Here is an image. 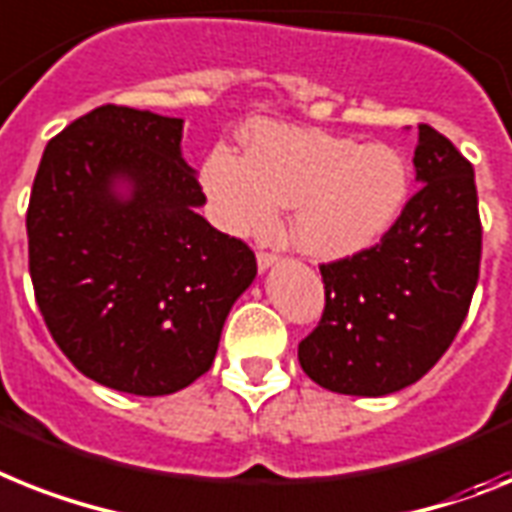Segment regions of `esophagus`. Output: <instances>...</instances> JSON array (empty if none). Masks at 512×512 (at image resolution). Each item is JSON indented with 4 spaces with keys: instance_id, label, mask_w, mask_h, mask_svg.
<instances>
[{
    "instance_id": "obj_1",
    "label": "esophagus",
    "mask_w": 512,
    "mask_h": 512,
    "mask_svg": "<svg viewBox=\"0 0 512 512\" xmlns=\"http://www.w3.org/2000/svg\"><path fill=\"white\" fill-rule=\"evenodd\" d=\"M277 253H266V251H259L256 253V264H259V272H266V269H272L274 264H277Z\"/></svg>"
}]
</instances>
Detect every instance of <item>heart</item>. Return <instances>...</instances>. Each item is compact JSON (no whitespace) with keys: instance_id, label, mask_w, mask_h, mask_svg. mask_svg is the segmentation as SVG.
Returning a JSON list of instances; mask_svg holds the SVG:
<instances>
[{"instance_id":"heart-1","label":"heart","mask_w":512,"mask_h":512,"mask_svg":"<svg viewBox=\"0 0 512 512\" xmlns=\"http://www.w3.org/2000/svg\"><path fill=\"white\" fill-rule=\"evenodd\" d=\"M201 185L214 217L240 238H266L293 206L290 235L314 259L369 251L398 225L411 198L408 159L384 143L314 128L253 130L246 156L211 151Z\"/></svg>"}]
</instances>
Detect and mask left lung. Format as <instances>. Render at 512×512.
<instances>
[{
	"instance_id": "1",
	"label": "left lung",
	"mask_w": 512,
	"mask_h": 512,
	"mask_svg": "<svg viewBox=\"0 0 512 512\" xmlns=\"http://www.w3.org/2000/svg\"><path fill=\"white\" fill-rule=\"evenodd\" d=\"M413 167L421 188L398 225L369 251L319 266L327 303L298 361L324 390H403L442 358L468 314L481 261L474 167L429 125H418Z\"/></svg>"
}]
</instances>
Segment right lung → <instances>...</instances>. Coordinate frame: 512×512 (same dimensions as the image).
<instances>
[{
	"mask_svg": "<svg viewBox=\"0 0 512 512\" xmlns=\"http://www.w3.org/2000/svg\"><path fill=\"white\" fill-rule=\"evenodd\" d=\"M183 120L96 107L46 143L28 204L36 303L80 374L156 398L211 369L256 256L214 230Z\"/></svg>",
	"mask_w": 512,
	"mask_h": 512,
	"instance_id": "right-lung-1",
	"label": "right lung"
}]
</instances>
